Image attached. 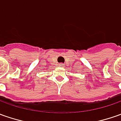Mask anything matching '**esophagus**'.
<instances>
[{
    "instance_id": "obj_1",
    "label": "esophagus",
    "mask_w": 121,
    "mask_h": 121,
    "mask_svg": "<svg viewBox=\"0 0 121 121\" xmlns=\"http://www.w3.org/2000/svg\"><path fill=\"white\" fill-rule=\"evenodd\" d=\"M59 65H60V66H61V67H62V66L64 65V64H59Z\"/></svg>"
}]
</instances>
